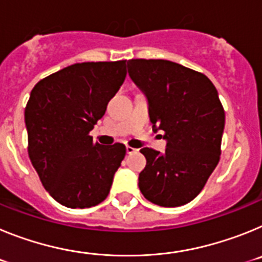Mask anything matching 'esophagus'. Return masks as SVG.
<instances>
[{
  "label": "esophagus",
  "mask_w": 262,
  "mask_h": 262,
  "mask_svg": "<svg viewBox=\"0 0 262 262\" xmlns=\"http://www.w3.org/2000/svg\"><path fill=\"white\" fill-rule=\"evenodd\" d=\"M138 151V149H136V148H133V147H129V145H127L126 147V152L128 155H133V154H135V152Z\"/></svg>",
  "instance_id": "34e87169"
}]
</instances>
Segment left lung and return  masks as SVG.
Masks as SVG:
<instances>
[{
    "mask_svg": "<svg viewBox=\"0 0 262 262\" xmlns=\"http://www.w3.org/2000/svg\"><path fill=\"white\" fill-rule=\"evenodd\" d=\"M131 80L148 101L155 131H164V154L142 148L147 165L139 189L149 202L178 207L195 198L221 157L224 110L203 73L169 60L127 61Z\"/></svg>",
    "mask_w": 262,
    "mask_h": 262,
    "instance_id": "obj_1",
    "label": "left lung"
}]
</instances>
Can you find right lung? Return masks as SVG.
Returning <instances> with one entry per match:
<instances>
[{
	"mask_svg": "<svg viewBox=\"0 0 262 262\" xmlns=\"http://www.w3.org/2000/svg\"><path fill=\"white\" fill-rule=\"evenodd\" d=\"M126 60L78 62L43 78L25 108L29 157L53 200L69 209L97 206L108 195L126 156L89 133L126 78Z\"/></svg>",
	"mask_w": 262,
	"mask_h": 262,
	"instance_id": "right-lung-1",
	"label": "right lung"
}]
</instances>
